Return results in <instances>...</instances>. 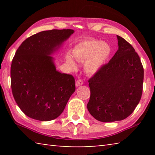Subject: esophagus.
<instances>
[{
	"mask_svg": "<svg viewBox=\"0 0 155 155\" xmlns=\"http://www.w3.org/2000/svg\"><path fill=\"white\" fill-rule=\"evenodd\" d=\"M75 84H76V86H77V87H78V86L83 85V81L81 79H78L77 81H76Z\"/></svg>",
	"mask_w": 155,
	"mask_h": 155,
	"instance_id": "34e87169",
	"label": "esophagus"
}]
</instances>
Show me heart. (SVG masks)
Instances as JSON below:
<instances>
[{
  "instance_id": "1",
  "label": "heart",
  "mask_w": 155,
  "mask_h": 155,
  "mask_svg": "<svg viewBox=\"0 0 155 155\" xmlns=\"http://www.w3.org/2000/svg\"><path fill=\"white\" fill-rule=\"evenodd\" d=\"M111 53L109 44L91 39L77 44L72 51V57L79 62L85 61L84 69L90 74H95L105 64ZM66 62L72 69L77 68L74 60L70 55L66 57Z\"/></svg>"
}]
</instances>
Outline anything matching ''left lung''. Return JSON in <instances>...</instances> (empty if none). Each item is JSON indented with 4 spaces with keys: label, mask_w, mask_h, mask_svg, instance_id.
Masks as SVG:
<instances>
[{
    "label": "left lung",
    "mask_w": 155,
    "mask_h": 155,
    "mask_svg": "<svg viewBox=\"0 0 155 155\" xmlns=\"http://www.w3.org/2000/svg\"><path fill=\"white\" fill-rule=\"evenodd\" d=\"M118 50L89 79L87 109L98 121H120L132 114L143 91V68L130 44L117 35Z\"/></svg>",
    "instance_id": "obj_1"
}]
</instances>
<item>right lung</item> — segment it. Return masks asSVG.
I'll list each match as a JSON object with an SVG mask.
<instances>
[{
  "label": "right lung",
  "mask_w": 155,
  "mask_h": 155,
  "mask_svg": "<svg viewBox=\"0 0 155 155\" xmlns=\"http://www.w3.org/2000/svg\"><path fill=\"white\" fill-rule=\"evenodd\" d=\"M74 32L41 31L26 39L15 52L11 65L12 94L20 109L31 118H57L74 92V77L57 71L51 56Z\"/></svg>",
  "instance_id": "1"
}]
</instances>
